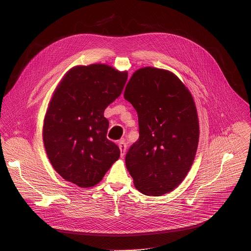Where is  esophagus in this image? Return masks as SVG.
Instances as JSON below:
<instances>
[{
    "label": "esophagus",
    "instance_id": "34e87169",
    "mask_svg": "<svg viewBox=\"0 0 251 251\" xmlns=\"http://www.w3.org/2000/svg\"><path fill=\"white\" fill-rule=\"evenodd\" d=\"M118 146H119V149H120V152H121V157H123L125 155V152H126V149H127V145L124 140H120L118 142Z\"/></svg>",
    "mask_w": 251,
    "mask_h": 251
}]
</instances>
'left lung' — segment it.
I'll return each instance as SVG.
<instances>
[{"mask_svg":"<svg viewBox=\"0 0 251 251\" xmlns=\"http://www.w3.org/2000/svg\"><path fill=\"white\" fill-rule=\"evenodd\" d=\"M124 98L138 113L140 135L126 154V168L141 193L168 194L183 182L197 153L193 96L171 71L143 67L131 76Z\"/></svg>","mask_w":251,"mask_h":251,"instance_id":"left-lung-1","label":"left lung"}]
</instances>
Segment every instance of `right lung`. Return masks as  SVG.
<instances>
[{"label":"right lung","mask_w":251,"mask_h":251,"mask_svg":"<svg viewBox=\"0 0 251 251\" xmlns=\"http://www.w3.org/2000/svg\"><path fill=\"white\" fill-rule=\"evenodd\" d=\"M127 71L101 63L71 68L56 87L45 117L44 144L53 169L80 188L98 184L120 157L107 139V106L120 96Z\"/></svg>","instance_id":"1"}]
</instances>
